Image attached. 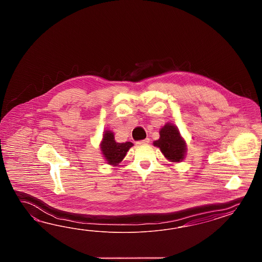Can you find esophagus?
Masks as SVG:
<instances>
[{"instance_id":"1","label":"esophagus","mask_w":262,"mask_h":262,"mask_svg":"<svg viewBox=\"0 0 262 262\" xmlns=\"http://www.w3.org/2000/svg\"><path fill=\"white\" fill-rule=\"evenodd\" d=\"M148 143H149V139H148V138H146V139H144V140L136 142V144H137V145H147Z\"/></svg>"}]
</instances>
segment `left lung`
<instances>
[{
	"instance_id": "1",
	"label": "left lung",
	"mask_w": 262,
	"mask_h": 262,
	"mask_svg": "<svg viewBox=\"0 0 262 262\" xmlns=\"http://www.w3.org/2000/svg\"><path fill=\"white\" fill-rule=\"evenodd\" d=\"M154 145L159 147L166 159L172 163H179L185 159L186 143L181 136L178 128L171 123H166L160 129V138L154 141Z\"/></svg>"
}]
</instances>
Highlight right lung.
<instances>
[{
    "mask_svg": "<svg viewBox=\"0 0 262 262\" xmlns=\"http://www.w3.org/2000/svg\"><path fill=\"white\" fill-rule=\"evenodd\" d=\"M133 146L134 144L132 142H126V143L115 142L114 133L112 130L106 129L103 134L100 148H101L103 157H105V160L107 161L108 165L115 166L124 159L128 149Z\"/></svg>",
    "mask_w": 262,
    "mask_h": 262,
    "instance_id": "add662e5",
    "label": "right lung"
}]
</instances>
